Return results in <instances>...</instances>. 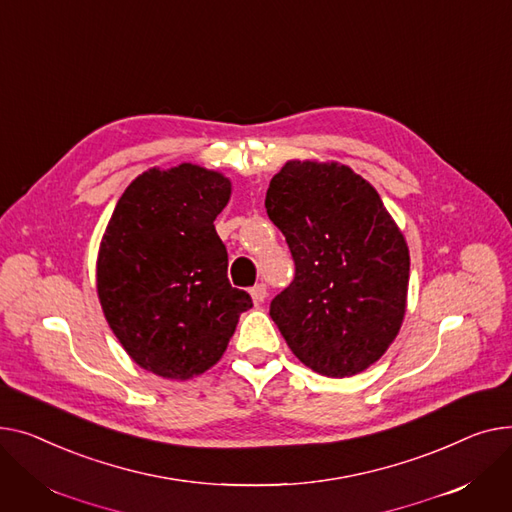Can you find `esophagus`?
Here are the masks:
<instances>
[{
    "mask_svg": "<svg viewBox=\"0 0 512 512\" xmlns=\"http://www.w3.org/2000/svg\"><path fill=\"white\" fill-rule=\"evenodd\" d=\"M250 295H252V299H254V306H260L264 299H266V285L264 283H258V285H254L252 289H250Z\"/></svg>",
    "mask_w": 512,
    "mask_h": 512,
    "instance_id": "esophagus-1",
    "label": "esophagus"
}]
</instances>
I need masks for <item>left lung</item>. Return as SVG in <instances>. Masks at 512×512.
<instances>
[{
	"mask_svg": "<svg viewBox=\"0 0 512 512\" xmlns=\"http://www.w3.org/2000/svg\"><path fill=\"white\" fill-rule=\"evenodd\" d=\"M266 213L295 262L270 318L310 370L364 372L399 335L409 250L378 192L347 165L289 161L270 179Z\"/></svg>",
	"mask_w": 512,
	"mask_h": 512,
	"instance_id": "obj_1",
	"label": "left lung"
}]
</instances>
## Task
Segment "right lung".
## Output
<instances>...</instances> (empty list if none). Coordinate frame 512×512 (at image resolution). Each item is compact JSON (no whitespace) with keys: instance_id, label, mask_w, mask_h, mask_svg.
<instances>
[{"instance_id":"obj_1","label":"right lung","mask_w":512,"mask_h":512,"mask_svg":"<svg viewBox=\"0 0 512 512\" xmlns=\"http://www.w3.org/2000/svg\"><path fill=\"white\" fill-rule=\"evenodd\" d=\"M231 182L182 163L148 169L126 188L105 229L97 291L113 335L134 362L188 380L215 366L252 297L231 287L215 219Z\"/></svg>"}]
</instances>
